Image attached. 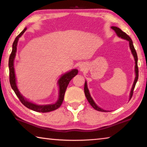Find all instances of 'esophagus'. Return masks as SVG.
<instances>
[{"instance_id":"obj_1","label":"esophagus","mask_w":147,"mask_h":147,"mask_svg":"<svg viewBox=\"0 0 147 147\" xmlns=\"http://www.w3.org/2000/svg\"><path fill=\"white\" fill-rule=\"evenodd\" d=\"M86 65L85 64V63H82L80 65V70H82V71H84V70L86 69Z\"/></svg>"}]
</instances>
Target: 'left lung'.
<instances>
[{"label": "left lung", "mask_w": 147, "mask_h": 147, "mask_svg": "<svg viewBox=\"0 0 147 147\" xmlns=\"http://www.w3.org/2000/svg\"><path fill=\"white\" fill-rule=\"evenodd\" d=\"M111 28L115 32L117 35L119 37H120L121 38H123V39H125V40H127V41H129V46H130V49L131 50V52L132 54H133V56H134V58H135V75H136V77L135 78V81H134V83H133V86H132V88H131V92H130V99H131L132 96H133V91H134V89H135V85L137 84V82L138 80V78H139V68H138V65H137V61H138V58H137V52H136V50L135 48H134V46H133V41H132V40L131 39V38L126 33L124 32H123L122 30L120 28H119L116 27V26H111ZM84 93H85V95H86V97L87 99H88V101H89V103L90 105L92 106L93 108H94L95 110L97 111H102V112H107V111H105V110H103V109H101V108H100L99 107H98L96 105V103H95L94 101H93V99H92V97H91L90 95V93H89V89L88 88V86H87V82H85V85H84Z\"/></svg>", "instance_id": "1"}]
</instances>
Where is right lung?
Masks as SVG:
<instances>
[{
	"mask_svg": "<svg viewBox=\"0 0 147 147\" xmlns=\"http://www.w3.org/2000/svg\"><path fill=\"white\" fill-rule=\"evenodd\" d=\"M26 28H25L17 36L13 42V44H12V50L11 54H10L9 61H8V67H9V80L10 86H11L12 89L14 90V93H16V96L18 97V99H20L21 103H22L25 107H26L27 108H28V109L33 110L36 112L47 113L52 111L58 109V108L61 106V103H62V102L63 101V99H64V95L65 90H66L67 89V87L68 86L69 83L70 81H71V79L73 78L74 76L77 75L78 73V70L76 69H72L71 71L63 74V75L61 76V77L59 78L58 82L59 85V97L58 101H57L54 104L40 105L27 101L26 99H25L24 97L21 95L20 91H18V88H17L15 73H14V60L16 56L17 44H18L19 38L24 34V32L26 31Z\"/></svg>",
	"mask_w": 147,
	"mask_h": 147,
	"instance_id": "obj_1",
	"label": "right lung"
}]
</instances>
